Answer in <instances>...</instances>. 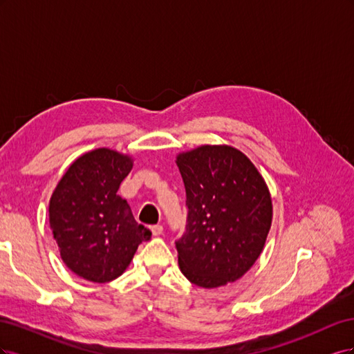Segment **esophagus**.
Returning a JSON list of instances; mask_svg holds the SVG:
<instances>
[{
    "label": "esophagus",
    "instance_id": "1",
    "mask_svg": "<svg viewBox=\"0 0 354 354\" xmlns=\"http://www.w3.org/2000/svg\"><path fill=\"white\" fill-rule=\"evenodd\" d=\"M151 232H152L153 236H159V234H162L164 227L160 226V224H155V226H152V227H151Z\"/></svg>",
    "mask_w": 354,
    "mask_h": 354
}]
</instances>
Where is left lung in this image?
Here are the masks:
<instances>
[{
    "label": "left lung",
    "mask_w": 354,
    "mask_h": 354,
    "mask_svg": "<svg viewBox=\"0 0 354 354\" xmlns=\"http://www.w3.org/2000/svg\"><path fill=\"white\" fill-rule=\"evenodd\" d=\"M187 223L176 241L180 270L202 288L238 281L259 259L272 226L270 192L238 149L203 145L177 155Z\"/></svg>",
    "instance_id": "1"
}]
</instances>
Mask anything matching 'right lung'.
<instances>
[{"mask_svg": "<svg viewBox=\"0 0 354 354\" xmlns=\"http://www.w3.org/2000/svg\"><path fill=\"white\" fill-rule=\"evenodd\" d=\"M133 158L100 147L68 168L53 192L48 217L63 263L80 277L104 283L121 276L152 233L118 195Z\"/></svg>", "mask_w": 354, "mask_h": 354, "instance_id": "right-lung-1", "label": "right lung"}]
</instances>
